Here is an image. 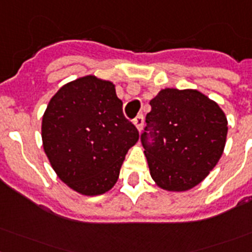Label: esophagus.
<instances>
[{
    "mask_svg": "<svg viewBox=\"0 0 252 252\" xmlns=\"http://www.w3.org/2000/svg\"><path fill=\"white\" fill-rule=\"evenodd\" d=\"M133 123L134 126H136V128H137L138 130H141L142 126H144V115H137V116L134 118Z\"/></svg>",
    "mask_w": 252,
    "mask_h": 252,
    "instance_id": "34e87169",
    "label": "esophagus"
}]
</instances>
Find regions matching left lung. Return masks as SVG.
Instances as JSON below:
<instances>
[{
    "instance_id": "1",
    "label": "left lung",
    "mask_w": 252,
    "mask_h": 252,
    "mask_svg": "<svg viewBox=\"0 0 252 252\" xmlns=\"http://www.w3.org/2000/svg\"><path fill=\"white\" fill-rule=\"evenodd\" d=\"M150 106L141 134L150 175L162 189L188 191L222 156L226 116L217 103L192 89H163Z\"/></svg>"
}]
</instances>
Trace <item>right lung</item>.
<instances>
[{
    "label": "right lung",
    "mask_w": 252,
    "mask_h": 252,
    "mask_svg": "<svg viewBox=\"0 0 252 252\" xmlns=\"http://www.w3.org/2000/svg\"><path fill=\"white\" fill-rule=\"evenodd\" d=\"M137 128L123 114L115 85L85 76L64 85L41 122L43 148L65 184L85 196L102 195L118 182Z\"/></svg>",
    "instance_id": "obj_1"
}]
</instances>
